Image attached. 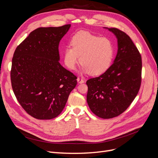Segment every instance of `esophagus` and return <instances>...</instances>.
<instances>
[{"mask_svg":"<svg viewBox=\"0 0 158 158\" xmlns=\"http://www.w3.org/2000/svg\"><path fill=\"white\" fill-rule=\"evenodd\" d=\"M77 82L78 84H82L84 82V80L82 79V78H77Z\"/></svg>","mask_w":158,"mask_h":158,"instance_id":"1","label":"esophagus"}]
</instances>
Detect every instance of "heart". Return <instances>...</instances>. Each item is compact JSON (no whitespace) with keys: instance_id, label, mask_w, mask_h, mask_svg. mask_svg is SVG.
I'll return each instance as SVG.
<instances>
[{"instance_id":"heart-1","label":"heart","mask_w":158,"mask_h":158,"mask_svg":"<svg viewBox=\"0 0 158 158\" xmlns=\"http://www.w3.org/2000/svg\"><path fill=\"white\" fill-rule=\"evenodd\" d=\"M70 44L72 47L67 46L64 51V61L69 69L75 70L80 60L82 73L98 75L111 66L115 49L109 38L83 31L72 37Z\"/></svg>"}]
</instances>
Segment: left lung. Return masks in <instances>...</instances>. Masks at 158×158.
Segmentation results:
<instances>
[{"mask_svg": "<svg viewBox=\"0 0 158 158\" xmlns=\"http://www.w3.org/2000/svg\"><path fill=\"white\" fill-rule=\"evenodd\" d=\"M118 50L111 66L98 77L87 80V102L95 115L111 118L123 113L136 98L141 84L142 58L131 37L117 28Z\"/></svg>", "mask_w": 158, "mask_h": 158, "instance_id": "1", "label": "left lung"}]
</instances>
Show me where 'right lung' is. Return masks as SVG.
I'll return each mask as SVG.
<instances>
[{"mask_svg":"<svg viewBox=\"0 0 158 158\" xmlns=\"http://www.w3.org/2000/svg\"><path fill=\"white\" fill-rule=\"evenodd\" d=\"M70 26L37 28L14 51L10 71L13 92L23 109L35 118L59 115L77 84V77L59 63V42Z\"/></svg>","mask_w":158,"mask_h":158,"instance_id":"obj_1","label":"right lung"}]
</instances>
